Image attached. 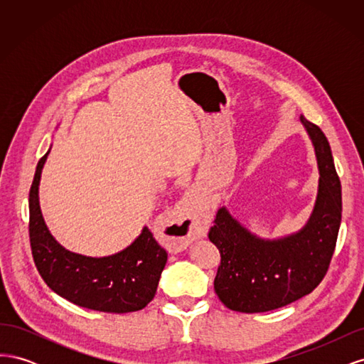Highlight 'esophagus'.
<instances>
[{
  "mask_svg": "<svg viewBox=\"0 0 364 364\" xmlns=\"http://www.w3.org/2000/svg\"><path fill=\"white\" fill-rule=\"evenodd\" d=\"M168 249L181 252L188 247L196 238L206 235L208 214L193 194H186L176 205L173 222L170 225Z\"/></svg>",
  "mask_w": 364,
  "mask_h": 364,
  "instance_id": "esophagus-1",
  "label": "esophagus"
}]
</instances>
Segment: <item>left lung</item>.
<instances>
[{"instance_id":"obj_1","label":"left lung","mask_w":364,"mask_h":364,"mask_svg":"<svg viewBox=\"0 0 364 364\" xmlns=\"http://www.w3.org/2000/svg\"><path fill=\"white\" fill-rule=\"evenodd\" d=\"M318 168L314 208L297 232L279 238L258 237L218 209L209 240L220 250L214 290L229 310L264 313L310 294L326 274L341 222V186L331 147L321 127L301 115Z\"/></svg>"}]
</instances>
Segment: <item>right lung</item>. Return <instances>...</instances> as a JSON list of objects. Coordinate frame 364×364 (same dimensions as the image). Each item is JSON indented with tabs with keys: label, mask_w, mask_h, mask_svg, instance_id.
Instances as JSON below:
<instances>
[{
	"label": "right lung",
	"mask_w": 364,
	"mask_h": 364,
	"mask_svg": "<svg viewBox=\"0 0 364 364\" xmlns=\"http://www.w3.org/2000/svg\"><path fill=\"white\" fill-rule=\"evenodd\" d=\"M50 150L41 158L33 179L30 245L33 259L48 287L75 305L103 313L142 310L155 297L167 252L147 226L132 243L107 257H86L65 249L50 232L39 205L42 168Z\"/></svg>",
	"instance_id": "1"
}]
</instances>
